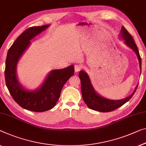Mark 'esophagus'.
I'll use <instances>...</instances> for the list:
<instances>
[{
    "instance_id": "34e87169",
    "label": "esophagus",
    "mask_w": 146,
    "mask_h": 146,
    "mask_svg": "<svg viewBox=\"0 0 146 146\" xmlns=\"http://www.w3.org/2000/svg\"><path fill=\"white\" fill-rule=\"evenodd\" d=\"M81 69H82V66H80V65H75V71L76 73L79 72Z\"/></svg>"
}]
</instances>
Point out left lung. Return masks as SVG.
Listing matches in <instances>:
<instances>
[{
  "mask_svg": "<svg viewBox=\"0 0 146 146\" xmlns=\"http://www.w3.org/2000/svg\"><path fill=\"white\" fill-rule=\"evenodd\" d=\"M119 36L123 39L124 43L136 53L137 57H138L141 71V69H142V60H141L138 47L134 42L132 36L130 35L129 33L123 26H122ZM79 76L80 79V83H81V92L83 100L89 108L100 112L112 111L121 107L123 104L130 100V99L135 93L137 87H138V85H137L135 87L134 92L129 96L125 98L116 100H110L98 94L92 86L89 75L85 71H80L79 73Z\"/></svg>",
  "mask_w": 146,
  "mask_h": 146,
  "instance_id": "left-lung-1",
  "label": "left lung"
}]
</instances>
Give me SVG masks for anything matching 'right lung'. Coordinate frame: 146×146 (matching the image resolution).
Returning <instances> with one entry per match:
<instances>
[{"label": "right lung", "instance_id": "add662e5", "mask_svg": "<svg viewBox=\"0 0 146 146\" xmlns=\"http://www.w3.org/2000/svg\"><path fill=\"white\" fill-rule=\"evenodd\" d=\"M49 27L50 25H44L26 29L11 46L6 60L4 75L11 96L21 108L32 111L43 112L53 108L59 99L63 86L75 71L73 65L52 70L42 84L35 90H28L19 82L17 76L19 59L31 44L30 40Z\"/></svg>", "mask_w": 146, "mask_h": 146}]
</instances>
